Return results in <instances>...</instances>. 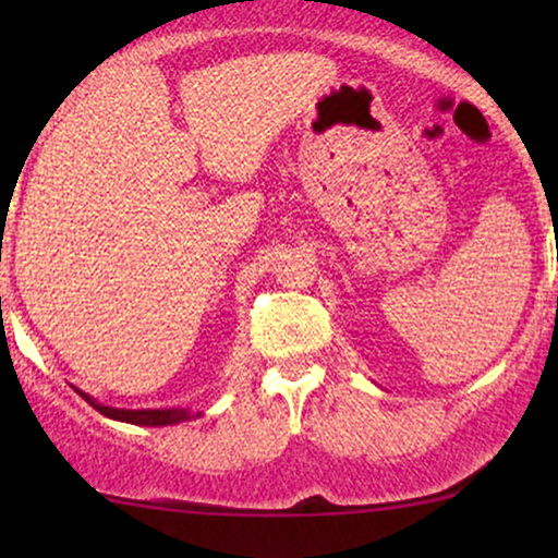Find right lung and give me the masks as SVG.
Segmentation results:
<instances>
[{
    "mask_svg": "<svg viewBox=\"0 0 558 558\" xmlns=\"http://www.w3.org/2000/svg\"><path fill=\"white\" fill-rule=\"evenodd\" d=\"M83 399H86L90 407L96 411H101L104 416L117 418V422H126V424H136V426H170V424H180L193 418L195 414H190L187 409H113V407H104L96 399H90L88 393L78 391ZM201 416V414H197Z\"/></svg>",
    "mask_w": 558,
    "mask_h": 558,
    "instance_id": "right-lung-1",
    "label": "right lung"
}]
</instances>
